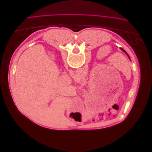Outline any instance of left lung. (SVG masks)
I'll list each match as a JSON object with an SVG mask.
<instances>
[{"label": "left lung", "instance_id": "8db88e82", "mask_svg": "<svg viewBox=\"0 0 152 152\" xmlns=\"http://www.w3.org/2000/svg\"><path fill=\"white\" fill-rule=\"evenodd\" d=\"M121 50H122V51H124V53H126V54H127V56H128V57H129V59H130V57H129V55H128V54H127V53H126V50H124V49H122V48H121ZM130 60H131V59H130Z\"/></svg>", "mask_w": 152, "mask_h": 152}]
</instances>
